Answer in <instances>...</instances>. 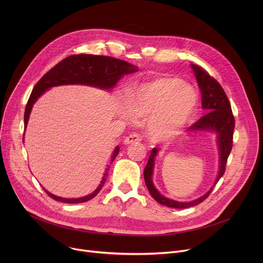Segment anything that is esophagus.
<instances>
[{
	"instance_id": "34e87169",
	"label": "esophagus",
	"mask_w": 263,
	"mask_h": 263,
	"mask_svg": "<svg viewBox=\"0 0 263 263\" xmlns=\"http://www.w3.org/2000/svg\"><path fill=\"white\" fill-rule=\"evenodd\" d=\"M140 139H141L140 135H139L138 133H136V132H133V133H131L130 135H128V136L125 138L124 142H125L126 144H129V143H132V142L140 141Z\"/></svg>"
}]
</instances>
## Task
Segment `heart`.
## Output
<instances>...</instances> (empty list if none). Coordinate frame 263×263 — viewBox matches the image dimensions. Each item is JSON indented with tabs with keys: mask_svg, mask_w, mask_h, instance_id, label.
<instances>
[{
	"mask_svg": "<svg viewBox=\"0 0 263 263\" xmlns=\"http://www.w3.org/2000/svg\"><path fill=\"white\" fill-rule=\"evenodd\" d=\"M125 117L149 119L147 132L153 140H167L194 117L198 95L193 86L177 78L162 77L140 83L128 92Z\"/></svg>",
	"mask_w": 263,
	"mask_h": 263,
	"instance_id": "heart-1",
	"label": "heart"
}]
</instances>
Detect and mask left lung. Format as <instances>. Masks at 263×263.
Wrapping results in <instances>:
<instances>
[{
    "label": "left lung",
    "instance_id": "left-lung-1",
    "mask_svg": "<svg viewBox=\"0 0 263 263\" xmlns=\"http://www.w3.org/2000/svg\"><path fill=\"white\" fill-rule=\"evenodd\" d=\"M194 68L196 78L201 89L202 95V107L206 110L207 114L199 119L194 125L190 127L191 131H214L217 133V143L219 147V172L218 176L208 193H206L201 198L192 202H177L167 199L160 195V193L155 189L152 181L153 168L155 163V157L157 155L158 148L154 147L148 157V161L143 171V177L145 185L151 196L160 204L172 208L184 209L194 207L204 200H206L211 194L214 185L222 177L226 171V164L228 157L231 153L233 145V131L235 127V120L232 114L230 102L226 92L223 91L221 85L210 74L197 64H192Z\"/></svg>",
    "mask_w": 263,
    "mask_h": 263
}]
</instances>
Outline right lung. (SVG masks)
<instances>
[{"label": "right lung", "instance_id": "1", "mask_svg": "<svg viewBox=\"0 0 263 263\" xmlns=\"http://www.w3.org/2000/svg\"><path fill=\"white\" fill-rule=\"evenodd\" d=\"M137 71V67L133 64H130L124 60L117 59L109 56H99V55H71L64 58L62 61L57 63L54 67H52L44 77L36 83L34 86L28 103L25 109L24 123L25 129L28 124L29 116L33 104L39 99L46 90L53 86L65 85V84H85L90 86H96L104 89L114 88L118 81L124 76V74L131 73ZM24 141V137H23ZM120 152V147L117 146L114 154H112L111 162L115 160ZM108 168H106L104 177L101 181V184L98 189L90 194L89 196L79 198V199H64L57 196L52 195L51 193L44 190L47 195L55 201L67 203V204H77L83 203L95 198L106 181L108 176Z\"/></svg>", "mask_w": 263, "mask_h": 263}]
</instances>
